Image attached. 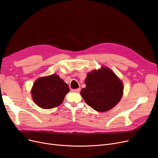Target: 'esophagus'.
Wrapping results in <instances>:
<instances>
[{
	"label": "esophagus",
	"mask_w": 158,
	"mask_h": 158,
	"mask_svg": "<svg viewBox=\"0 0 158 158\" xmlns=\"http://www.w3.org/2000/svg\"><path fill=\"white\" fill-rule=\"evenodd\" d=\"M80 90H81V89L80 88H76V89H72V92H80Z\"/></svg>",
	"instance_id": "1"
}]
</instances>
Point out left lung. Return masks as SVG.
I'll return each instance as SVG.
<instances>
[{"mask_svg": "<svg viewBox=\"0 0 158 158\" xmlns=\"http://www.w3.org/2000/svg\"><path fill=\"white\" fill-rule=\"evenodd\" d=\"M86 88L81 95L86 103L98 112L112 109L121 100L123 86L115 74L106 67L88 73L85 79Z\"/></svg>", "mask_w": 158, "mask_h": 158, "instance_id": "left-lung-1", "label": "left lung"}]
</instances>
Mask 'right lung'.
<instances>
[{"instance_id":"right-lung-1","label":"right lung","mask_w":158,"mask_h":158,"mask_svg":"<svg viewBox=\"0 0 158 158\" xmlns=\"http://www.w3.org/2000/svg\"><path fill=\"white\" fill-rule=\"evenodd\" d=\"M70 89L57 75L38 79L31 89V95L35 103L44 109L56 108L62 103L65 95Z\"/></svg>"}]
</instances>
